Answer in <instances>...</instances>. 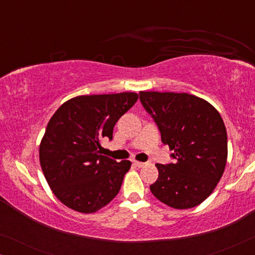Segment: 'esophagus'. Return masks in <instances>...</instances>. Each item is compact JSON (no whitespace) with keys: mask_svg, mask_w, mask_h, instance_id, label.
<instances>
[{"mask_svg":"<svg viewBox=\"0 0 255 255\" xmlns=\"http://www.w3.org/2000/svg\"><path fill=\"white\" fill-rule=\"evenodd\" d=\"M133 165L140 168V167H144L146 165V162H140V161H137V160H133Z\"/></svg>","mask_w":255,"mask_h":255,"instance_id":"obj_1","label":"esophagus"}]
</instances>
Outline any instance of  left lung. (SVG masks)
Segmentation results:
<instances>
[{
  "mask_svg": "<svg viewBox=\"0 0 255 255\" xmlns=\"http://www.w3.org/2000/svg\"><path fill=\"white\" fill-rule=\"evenodd\" d=\"M139 99L168 145L175 162L156 163L152 194L174 209H189L209 197L224 173L228 134L210 103L187 93L140 92Z\"/></svg>",
  "mask_w": 255,
  "mask_h": 255,
  "instance_id": "8db88e82",
  "label": "left lung"
}]
</instances>
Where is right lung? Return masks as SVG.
<instances>
[{
    "instance_id": "1",
    "label": "right lung",
    "mask_w": 255,
    "mask_h": 255,
    "mask_svg": "<svg viewBox=\"0 0 255 255\" xmlns=\"http://www.w3.org/2000/svg\"><path fill=\"white\" fill-rule=\"evenodd\" d=\"M137 100L135 93L78 96L52 116L39 160L48 186L66 207L92 214L118 194L131 162L101 154V140L113 139L115 124Z\"/></svg>"
}]
</instances>
